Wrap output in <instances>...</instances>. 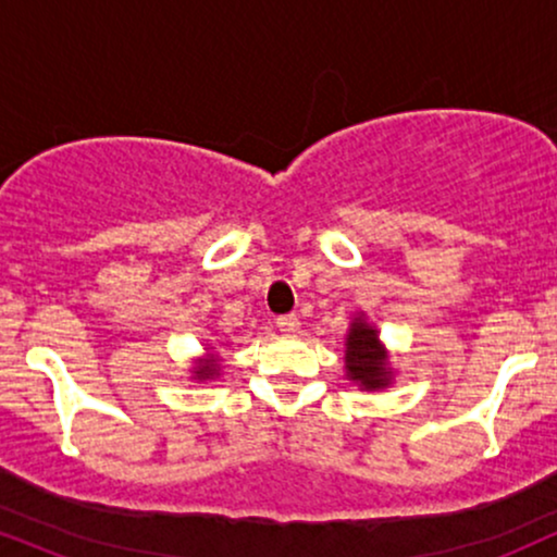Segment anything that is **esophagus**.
Listing matches in <instances>:
<instances>
[{"mask_svg": "<svg viewBox=\"0 0 557 557\" xmlns=\"http://www.w3.org/2000/svg\"><path fill=\"white\" fill-rule=\"evenodd\" d=\"M298 317L296 314H283V317H277V327H280V332H296L298 330Z\"/></svg>", "mask_w": 557, "mask_h": 557, "instance_id": "obj_1", "label": "esophagus"}]
</instances>
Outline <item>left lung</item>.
I'll use <instances>...</instances> for the list:
<instances>
[{"label": "left lung", "mask_w": 557, "mask_h": 557, "mask_svg": "<svg viewBox=\"0 0 557 557\" xmlns=\"http://www.w3.org/2000/svg\"><path fill=\"white\" fill-rule=\"evenodd\" d=\"M348 354H345V369L354 382H361V387L376 389L385 387L389 382L387 361L382 354L376 330L369 327L367 322L356 319L354 327L348 332Z\"/></svg>", "instance_id": "obj_1"}]
</instances>
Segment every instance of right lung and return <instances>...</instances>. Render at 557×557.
<instances>
[{"label":"right lung","mask_w":557,"mask_h":557,"mask_svg":"<svg viewBox=\"0 0 557 557\" xmlns=\"http://www.w3.org/2000/svg\"><path fill=\"white\" fill-rule=\"evenodd\" d=\"M198 376H201V380H207V376H212V374H216V363H212V361H209V363H203V367L201 369H198V372H196Z\"/></svg>","instance_id":"right-lung-1"}]
</instances>
